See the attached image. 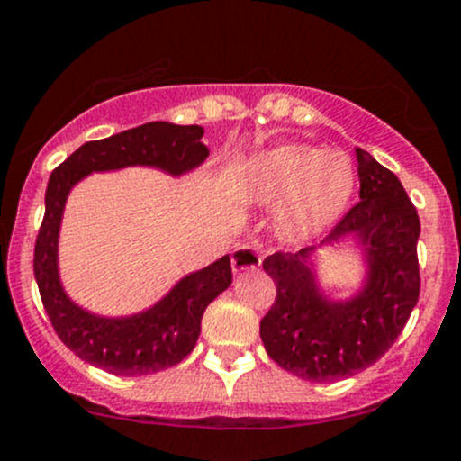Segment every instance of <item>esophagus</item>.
<instances>
[{
  "label": "esophagus",
  "instance_id": "1",
  "mask_svg": "<svg viewBox=\"0 0 461 461\" xmlns=\"http://www.w3.org/2000/svg\"><path fill=\"white\" fill-rule=\"evenodd\" d=\"M260 265H262V256L254 245H240L231 251V269H234V273L254 271Z\"/></svg>",
  "mask_w": 461,
  "mask_h": 461
}]
</instances>
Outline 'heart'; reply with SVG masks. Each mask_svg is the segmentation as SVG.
Returning <instances> with one entry per match:
<instances>
[{
    "label": "heart",
    "instance_id": "heart-1",
    "mask_svg": "<svg viewBox=\"0 0 461 461\" xmlns=\"http://www.w3.org/2000/svg\"><path fill=\"white\" fill-rule=\"evenodd\" d=\"M357 190V166L343 150L288 144L247 161L240 194L256 210H273V231L285 247H306L335 227Z\"/></svg>",
    "mask_w": 461,
    "mask_h": 461
}]
</instances>
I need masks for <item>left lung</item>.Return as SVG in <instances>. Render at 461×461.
<instances>
[{"mask_svg": "<svg viewBox=\"0 0 461 461\" xmlns=\"http://www.w3.org/2000/svg\"><path fill=\"white\" fill-rule=\"evenodd\" d=\"M361 201L337 222L320 247L346 236L366 256L357 295L330 300L317 282V247L273 254L262 267L277 295L260 321L265 350L286 372L312 383L350 378L393 346L418 304V212L398 176L357 149Z\"/></svg>", "mask_w": 461, "mask_h": 461, "instance_id": "1", "label": "left lung"}]
</instances>
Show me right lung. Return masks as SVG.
Listing matches in <instances>:
<instances>
[{
	"instance_id": "1",
	"label": "right lung",
	"mask_w": 461,
	"mask_h": 461,
	"mask_svg": "<svg viewBox=\"0 0 461 461\" xmlns=\"http://www.w3.org/2000/svg\"><path fill=\"white\" fill-rule=\"evenodd\" d=\"M203 126L149 122L111 138L87 141L50 175L45 216L34 245V277L60 341L76 357L118 376H146L184 361L194 350L207 304L231 285V260L222 256L205 269L181 277L146 311L100 317L69 300L59 276V231L69 192L91 173L150 166L181 176L210 155Z\"/></svg>"
}]
</instances>
